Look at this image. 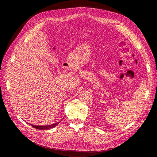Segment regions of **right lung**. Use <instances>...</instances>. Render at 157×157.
<instances>
[{
  "instance_id": "1",
  "label": "right lung",
  "mask_w": 157,
  "mask_h": 157,
  "mask_svg": "<svg viewBox=\"0 0 157 157\" xmlns=\"http://www.w3.org/2000/svg\"><path fill=\"white\" fill-rule=\"evenodd\" d=\"M58 123L59 122H57V123H55V124L48 125V126H35V125H33V124H31V125L33 128H36V129H38V130H48V129H50V128H52L56 126L57 125H58Z\"/></svg>"
}]
</instances>
